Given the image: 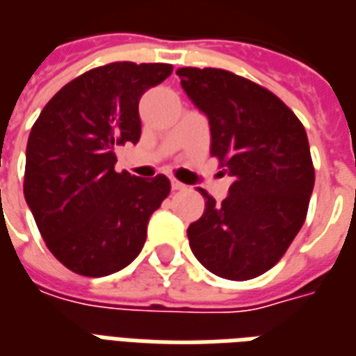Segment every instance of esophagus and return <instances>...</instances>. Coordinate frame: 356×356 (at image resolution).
Segmentation results:
<instances>
[{
	"label": "esophagus",
	"instance_id": "34e87169",
	"mask_svg": "<svg viewBox=\"0 0 356 356\" xmlns=\"http://www.w3.org/2000/svg\"><path fill=\"white\" fill-rule=\"evenodd\" d=\"M170 188H172V191H180V189H184L186 186L178 180H170Z\"/></svg>",
	"mask_w": 356,
	"mask_h": 356
}]
</instances>
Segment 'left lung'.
<instances>
[{"mask_svg":"<svg viewBox=\"0 0 356 356\" xmlns=\"http://www.w3.org/2000/svg\"><path fill=\"white\" fill-rule=\"evenodd\" d=\"M193 105L208 118L210 154L234 178L229 195L207 199L188 229L189 248L212 274L244 282L283 257L304 225L315 184L308 135L282 99L223 69L176 71Z\"/></svg>","mask_w":356,"mask_h":356,"instance_id":"obj_1","label":"left lung"}]
</instances>
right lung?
I'll list each match as a JSON object with an SVG mask.
<instances>
[{"mask_svg": "<svg viewBox=\"0 0 356 356\" xmlns=\"http://www.w3.org/2000/svg\"><path fill=\"white\" fill-rule=\"evenodd\" d=\"M170 73L168 63L133 61L92 69L61 88L31 127L24 197L50 253L80 276L133 263L170 191L165 175L114 170V148L140 138L143 93Z\"/></svg>", "mask_w": 356, "mask_h": 356, "instance_id": "1", "label": "right lung"}]
</instances>
